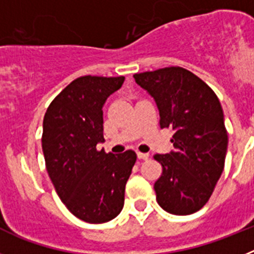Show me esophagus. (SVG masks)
Segmentation results:
<instances>
[{
    "label": "esophagus",
    "mask_w": 254,
    "mask_h": 254,
    "mask_svg": "<svg viewBox=\"0 0 254 254\" xmlns=\"http://www.w3.org/2000/svg\"><path fill=\"white\" fill-rule=\"evenodd\" d=\"M137 158L141 159V160H147V159L150 158L149 154H145V152H137Z\"/></svg>",
    "instance_id": "1"
}]
</instances>
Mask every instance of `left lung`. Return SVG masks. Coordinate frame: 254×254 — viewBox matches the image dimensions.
Wrapping results in <instances>:
<instances>
[{
  "label": "left lung",
  "mask_w": 254,
  "mask_h": 254,
  "mask_svg": "<svg viewBox=\"0 0 254 254\" xmlns=\"http://www.w3.org/2000/svg\"><path fill=\"white\" fill-rule=\"evenodd\" d=\"M155 99L160 128H170L174 151L154 155L163 173L156 201L173 215H190L206 205L224 170L228 132L214 90L188 69L170 66L134 73Z\"/></svg>",
  "instance_id": "1"
}]
</instances>
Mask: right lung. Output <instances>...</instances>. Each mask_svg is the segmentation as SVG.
Here are the masks:
<instances>
[{
    "instance_id": "obj_1",
    "label": "right lung",
    "mask_w": 254,
    "mask_h": 254,
    "mask_svg": "<svg viewBox=\"0 0 254 254\" xmlns=\"http://www.w3.org/2000/svg\"><path fill=\"white\" fill-rule=\"evenodd\" d=\"M125 77L81 76L52 100L44 114L42 149L48 176L68 211L90 224L107 223L125 203L136 152L107 154L103 105Z\"/></svg>"
}]
</instances>
